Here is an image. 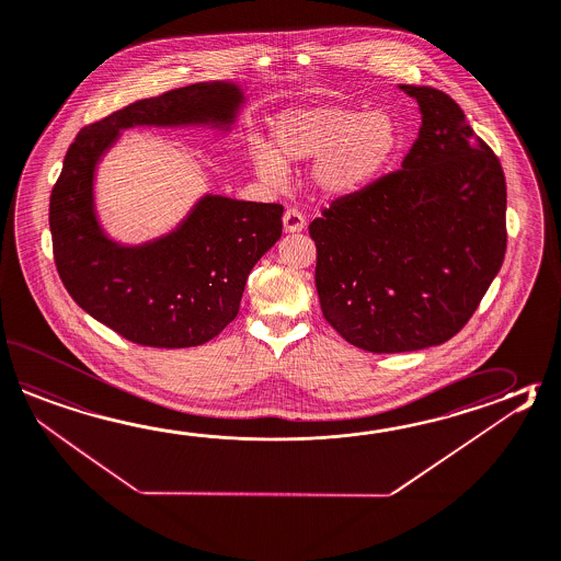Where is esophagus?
Listing matches in <instances>:
<instances>
[{"label":"esophagus","instance_id":"obj_1","mask_svg":"<svg viewBox=\"0 0 561 561\" xmlns=\"http://www.w3.org/2000/svg\"><path fill=\"white\" fill-rule=\"evenodd\" d=\"M304 228H306L304 214L296 209V207L286 209V214H284V229H286L287 233H298Z\"/></svg>","mask_w":561,"mask_h":561}]
</instances>
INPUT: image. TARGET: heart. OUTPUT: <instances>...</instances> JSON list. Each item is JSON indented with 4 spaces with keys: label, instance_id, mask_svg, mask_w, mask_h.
Listing matches in <instances>:
<instances>
[{
    "label": "heart",
    "instance_id": "1",
    "mask_svg": "<svg viewBox=\"0 0 561 561\" xmlns=\"http://www.w3.org/2000/svg\"><path fill=\"white\" fill-rule=\"evenodd\" d=\"M275 148L253 146L263 180L282 182L286 161L318 160L313 178L328 194H352L371 182L400 148V129L386 112L321 105L287 112L274 129Z\"/></svg>",
    "mask_w": 561,
    "mask_h": 561
}]
</instances>
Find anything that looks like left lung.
Returning a JSON list of instances; mask_svg holds the SVG:
<instances>
[{"label":"left lung","instance_id":"obj_1","mask_svg":"<svg viewBox=\"0 0 561 561\" xmlns=\"http://www.w3.org/2000/svg\"><path fill=\"white\" fill-rule=\"evenodd\" d=\"M401 90L422 112L401 170L337 197L309 224L323 318L374 354L451 340L480 306L507 245L497 156L446 92Z\"/></svg>","mask_w":561,"mask_h":561}]
</instances>
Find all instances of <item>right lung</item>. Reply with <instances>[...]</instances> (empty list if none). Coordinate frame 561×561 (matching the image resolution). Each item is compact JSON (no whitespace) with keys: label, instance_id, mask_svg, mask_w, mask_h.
Segmentation results:
<instances>
[{"label":"right lung","instance_id":"1","mask_svg":"<svg viewBox=\"0 0 561 561\" xmlns=\"http://www.w3.org/2000/svg\"><path fill=\"white\" fill-rule=\"evenodd\" d=\"M240 103L233 83H192L81 127L69 146L49 197L56 267L73 301L129 342L178 350L216 337L236 320L253 265L279 240L284 206L207 195L170 236L119 248L93 214L95 163L119 129L229 124Z\"/></svg>","mask_w":561,"mask_h":561}]
</instances>
